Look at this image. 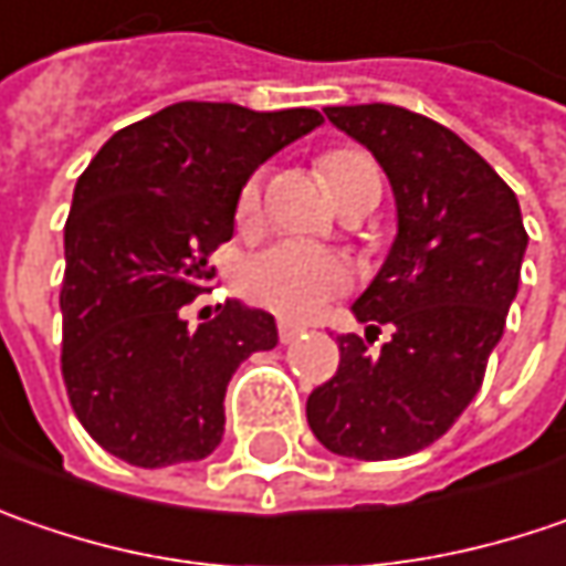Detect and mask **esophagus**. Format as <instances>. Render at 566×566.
Here are the masks:
<instances>
[{"instance_id":"obj_1","label":"esophagus","mask_w":566,"mask_h":566,"mask_svg":"<svg viewBox=\"0 0 566 566\" xmlns=\"http://www.w3.org/2000/svg\"><path fill=\"white\" fill-rule=\"evenodd\" d=\"M301 332H304L301 323H291V319H282V323H279V338H282V342H294Z\"/></svg>"}]
</instances>
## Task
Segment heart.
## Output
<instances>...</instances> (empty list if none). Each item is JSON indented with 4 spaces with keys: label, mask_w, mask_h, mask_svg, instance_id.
Returning <instances> with one entry per match:
<instances>
[{
    "label": "heart",
    "mask_w": 566,
    "mask_h": 566,
    "mask_svg": "<svg viewBox=\"0 0 566 566\" xmlns=\"http://www.w3.org/2000/svg\"><path fill=\"white\" fill-rule=\"evenodd\" d=\"M319 170L329 184L332 196L338 199L348 186L374 170V160L357 148H335L329 155H323ZM259 206H262V180L250 177L237 196V224L240 228L253 224ZM348 284H352V269L338 253L310 247V243H294V240L272 243L243 265L247 297L256 301L259 307L275 310L282 316H297V319L316 316L319 310L329 307Z\"/></svg>",
    "instance_id": "heart-1"
}]
</instances>
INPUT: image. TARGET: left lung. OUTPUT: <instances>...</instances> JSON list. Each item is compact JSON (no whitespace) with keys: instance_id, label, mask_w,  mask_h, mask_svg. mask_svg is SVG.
<instances>
[{"instance_id":"1","label":"left lung","mask_w":566,"mask_h":566,"mask_svg":"<svg viewBox=\"0 0 566 566\" xmlns=\"http://www.w3.org/2000/svg\"><path fill=\"white\" fill-rule=\"evenodd\" d=\"M326 116L380 160L399 231L352 307L367 332L389 326L392 338L367 352L355 332L338 335V370L310 392L307 421L332 453L402 459L443 437L475 399L528 237L516 192L453 129L392 104Z\"/></svg>"}]
</instances>
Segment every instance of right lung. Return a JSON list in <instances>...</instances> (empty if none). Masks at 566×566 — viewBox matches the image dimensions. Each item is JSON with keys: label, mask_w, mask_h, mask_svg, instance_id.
Wrapping results in <instances>:
<instances>
[{"label": "right lung", "mask_w": 566, "mask_h": 566, "mask_svg": "<svg viewBox=\"0 0 566 566\" xmlns=\"http://www.w3.org/2000/svg\"><path fill=\"white\" fill-rule=\"evenodd\" d=\"M323 123L310 107L256 113L184 101L94 155L65 221L62 380L82 428L116 459L160 469L221 443L234 370L279 345L275 316L228 301L184 319L234 237L259 164Z\"/></svg>", "instance_id": "add662e5"}]
</instances>
